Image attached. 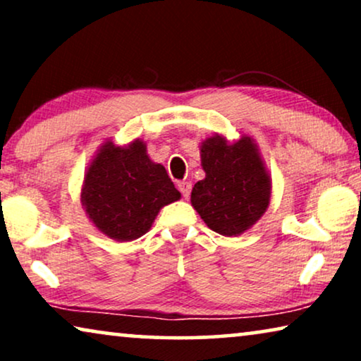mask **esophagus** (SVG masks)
Listing matches in <instances>:
<instances>
[{
    "instance_id": "esophagus-1",
    "label": "esophagus",
    "mask_w": 361,
    "mask_h": 361,
    "mask_svg": "<svg viewBox=\"0 0 361 361\" xmlns=\"http://www.w3.org/2000/svg\"><path fill=\"white\" fill-rule=\"evenodd\" d=\"M179 190L182 192V195L185 197V199H189L190 197V189H192V185H190V182H185V180H182V182H179Z\"/></svg>"
}]
</instances>
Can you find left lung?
<instances>
[{"mask_svg":"<svg viewBox=\"0 0 361 361\" xmlns=\"http://www.w3.org/2000/svg\"><path fill=\"white\" fill-rule=\"evenodd\" d=\"M205 179L192 189L190 204L210 230L238 236L258 221L271 200V176L251 136L228 142L214 135L200 145Z\"/></svg>","mask_w":361,"mask_h":361,"instance_id":"left-lung-1","label":"left lung"}]
</instances>
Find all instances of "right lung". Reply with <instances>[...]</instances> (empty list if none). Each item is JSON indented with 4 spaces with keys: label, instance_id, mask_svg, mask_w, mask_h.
Returning <instances> with one entry per match:
<instances>
[{
    "label": "right lung",
    "instance_id": "right-lung-1",
    "mask_svg": "<svg viewBox=\"0 0 361 361\" xmlns=\"http://www.w3.org/2000/svg\"><path fill=\"white\" fill-rule=\"evenodd\" d=\"M180 199L164 166L152 162L146 142L105 141L83 177L80 202L93 226L108 238L133 241L149 231L162 207Z\"/></svg>",
    "mask_w": 361,
    "mask_h": 361
}]
</instances>
